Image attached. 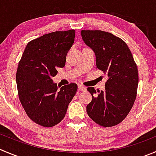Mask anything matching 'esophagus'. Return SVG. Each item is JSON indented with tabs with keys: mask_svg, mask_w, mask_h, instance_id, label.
Returning a JSON list of instances; mask_svg holds the SVG:
<instances>
[{
	"mask_svg": "<svg viewBox=\"0 0 156 156\" xmlns=\"http://www.w3.org/2000/svg\"><path fill=\"white\" fill-rule=\"evenodd\" d=\"M78 90L83 91V90H86V87H84L82 84H78Z\"/></svg>",
	"mask_w": 156,
	"mask_h": 156,
	"instance_id": "esophagus-1",
	"label": "esophagus"
}]
</instances>
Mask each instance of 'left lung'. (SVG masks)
Segmentation results:
<instances>
[{"mask_svg": "<svg viewBox=\"0 0 156 156\" xmlns=\"http://www.w3.org/2000/svg\"><path fill=\"white\" fill-rule=\"evenodd\" d=\"M81 33L84 43L95 52L96 68L108 77L104 91L87 88L92 95L87 115L101 126H116L126 118L135 102L139 83L136 64L120 38L101 30H81Z\"/></svg>", "mask_w": 156, "mask_h": 156, "instance_id": "1", "label": "left lung"}]
</instances>
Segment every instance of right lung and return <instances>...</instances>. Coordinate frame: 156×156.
Segmentation results:
<instances>
[{
    "instance_id": "right-lung-1",
    "label": "right lung",
    "mask_w": 156,
    "mask_h": 156,
    "mask_svg": "<svg viewBox=\"0 0 156 156\" xmlns=\"http://www.w3.org/2000/svg\"><path fill=\"white\" fill-rule=\"evenodd\" d=\"M75 30L55 31L29 42L16 75L20 101L36 124L52 127L64 119L78 85L70 83L58 90L52 78L64 67L66 55L75 41Z\"/></svg>"
}]
</instances>
